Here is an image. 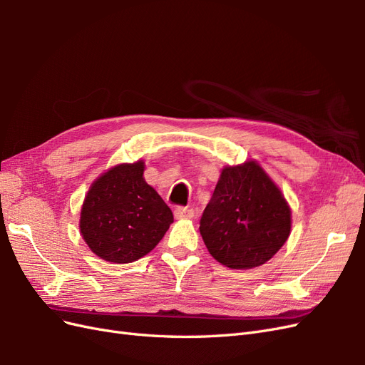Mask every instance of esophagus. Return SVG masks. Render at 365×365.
<instances>
[{"label": "esophagus", "instance_id": "obj_1", "mask_svg": "<svg viewBox=\"0 0 365 365\" xmlns=\"http://www.w3.org/2000/svg\"><path fill=\"white\" fill-rule=\"evenodd\" d=\"M176 219H192L195 216V210L190 207H178L173 212Z\"/></svg>", "mask_w": 365, "mask_h": 365}]
</instances>
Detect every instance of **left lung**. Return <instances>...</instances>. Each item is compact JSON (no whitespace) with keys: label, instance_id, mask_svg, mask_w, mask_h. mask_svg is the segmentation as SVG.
I'll return each instance as SVG.
<instances>
[{"label":"left lung","instance_id":"8db88e82","mask_svg":"<svg viewBox=\"0 0 365 365\" xmlns=\"http://www.w3.org/2000/svg\"><path fill=\"white\" fill-rule=\"evenodd\" d=\"M200 231L208 252L231 269L267 263L291 233V208L256 161L227 165L207 204Z\"/></svg>","mask_w":365,"mask_h":365}]
</instances>
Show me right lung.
<instances>
[{
  "label": "right lung",
  "instance_id": "right-lung-1",
  "mask_svg": "<svg viewBox=\"0 0 365 365\" xmlns=\"http://www.w3.org/2000/svg\"><path fill=\"white\" fill-rule=\"evenodd\" d=\"M145 163L118 164L93 182L81 210V233L103 260L146 256L173 222L172 210L143 178Z\"/></svg>",
  "mask_w": 365,
  "mask_h": 365
}]
</instances>
